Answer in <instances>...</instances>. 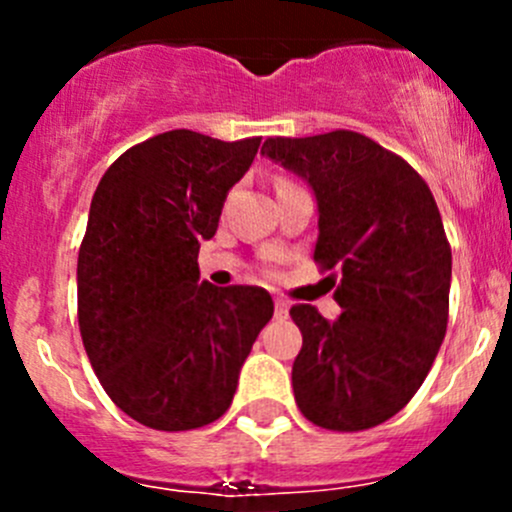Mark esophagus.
I'll return each instance as SVG.
<instances>
[{"label": "esophagus", "instance_id": "1", "mask_svg": "<svg viewBox=\"0 0 512 512\" xmlns=\"http://www.w3.org/2000/svg\"><path fill=\"white\" fill-rule=\"evenodd\" d=\"M287 314H289V304L282 297H277L275 299V317L277 319H287Z\"/></svg>", "mask_w": 512, "mask_h": 512}]
</instances>
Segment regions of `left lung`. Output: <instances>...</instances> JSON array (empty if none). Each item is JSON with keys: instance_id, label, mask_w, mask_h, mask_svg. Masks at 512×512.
I'll use <instances>...</instances> for the list:
<instances>
[{"instance_id": "1", "label": "left lung", "mask_w": 512, "mask_h": 512, "mask_svg": "<svg viewBox=\"0 0 512 512\" xmlns=\"http://www.w3.org/2000/svg\"><path fill=\"white\" fill-rule=\"evenodd\" d=\"M262 156L317 198L314 262L342 270L329 322L312 304L289 309L302 332L294 401L329 431H364L399 414L446 337L451 247L421 175L354 131L267 138Z\"/></svg>"}]
</instances>
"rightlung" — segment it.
<instances>
[{"mask_svg":"<svg viewBox=\"0 0 512 512\" xmlns=\"http://www.w3.org/2000/svg\"><path fill=\"white\" fill-rule=\"evenodd\" d=\"M260 138L168 131L103 173L79 250V329L113 404L156 431H190L230 409L240 369L275 304L262 287L200 282Z\"/></svg>","mask_w":512,"mask_h":512,"instance_id":"obj_1","label":"right lung"}]
</instances>
